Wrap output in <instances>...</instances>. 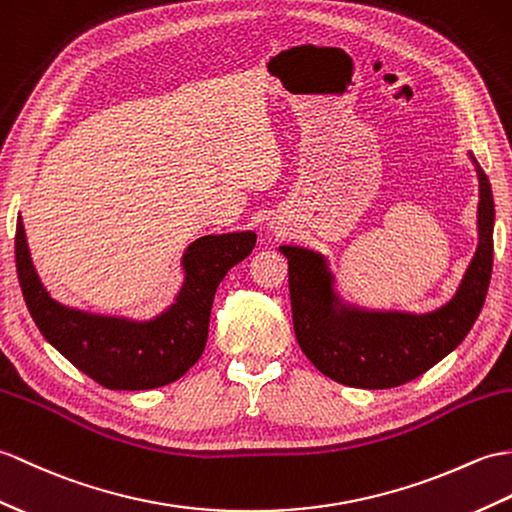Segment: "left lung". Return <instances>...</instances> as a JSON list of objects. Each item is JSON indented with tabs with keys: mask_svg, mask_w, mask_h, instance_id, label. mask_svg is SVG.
<instances>
[{
	"mask_svg": "<svg viewBox=\"0 0 512 512\" xmlns=\"http://www.w3.org/2000/svg\"><path fill=\"white\" fill-rule=\"evenodd\" d=\"M478 174V246L451 299L432 312L368 310L342 296L329 257L285 244L294 334L320 373L338 384L382 390L412 382L454 351L478 320L493 270L495 205L491 183Z\"/></svg>",
	"mask_w": 512,
	"mask_h": 512,
	"instance_id": "8db88e82",
	"label": "left lung"
}]
</instances>
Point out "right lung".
Returning a JSON list of instances; mask_svg holds the SVG:
<instances>
[{"label": "right lung", "instance_id": "add662e5", "mask_svg": "<svg viewBox=\"0 0 512 512\" xmlns=\"http://www.w3.org/2000/svg\"><path fill=\"white\" fill-rule=\"evenodd\" d=\"M255 231L202 235L181 257L183 281L152 318L95 314L47 292L34 266L23 216H17L15 259L23 299L43 338L111 390H150L176 382L205 351L213 296L227 272L255 248Z\"/></svg>", "mask_w": 512, "mask_h": 512}]
</instances>
